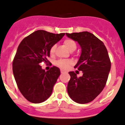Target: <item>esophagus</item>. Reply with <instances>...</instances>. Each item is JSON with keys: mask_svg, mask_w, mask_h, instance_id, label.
Segmentation results:
<instances>
[{"mask_svg": "<svg viewBox=\"0 0 125 125\" xmlns=\"http://www.w3.org/2000/svg\"><path fill=\"white\" fill-rule=\"evenodd\" d=\"M60 72H61L62 74H63V73H65V71L63 70H60Z\"/></svg>", "mask_w": 125, "mask_h": 125, "instance_id": "1", "label": "esophagus"}]
</instances>
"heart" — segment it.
I'll return each instance as SVG.
<instances>
[{
  "label": "heart",
  "mask_w": 125,
  "mask_h": 125,
  "mask_svg": "<svg viewBox=\"0 0 125 125\" xmlns=\"http://www.w3.org/2000/svg\"><path fill=\"white\" fill-rule=\"evenodd\" d=\"M63 43L66 46L68 49L70 51H74L76 49L77 45L75 42L70 39H65L63 42ZM56 45H54L51 47L50 50V52L51 55L53 54L55 52ZM73 63V61L71 60H59L56 62V65L62 69L66 70L68 68L69 66Z\"/></svg>",
  "instance_id": "b5f03b06"
}]
</instances>
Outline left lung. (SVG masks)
Listing matches in <instances>:
<instances>
[{
  "label": "left lung",
  "instance_id": "1",
  "mask_svg": "<svg viewBox=\"0 0 125 125\" xmlns=\"http://www.w3.org/2000/svg\"><path fill=\"white\" fill-rule=\"evenodd\" d=\"M66 35L80 45L81 54L74 68L83 73L82 76L77 77L74 71L69 72L68 93L76 103H89L100 94L108 80L111 70L108 51L101 40L88 31Z\"/></svg>",
  "mask_w": 125,
  "mask_h": 125
}]
</instances>
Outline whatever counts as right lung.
<instances>
[{
	"mask_svg": "<svg viewBox=\"0 0 125 125\" xmlns=\"http://www.w3.org/2000/svg\"><path fill=\"white\" fill-rule=\"evenodd\" d=\"M64 35L37 30L23 39L19 45L12 62V71L19 89L29 102L40 103L51 96L60 74V69L52 66L45 71L40 63L48 62L50 48Z\"/></svg>",
	"mask_w": 125,
	"mask_h": 125,
	"instance_id": "add662e5",
	"label": "right lung"
}]
</instances>
